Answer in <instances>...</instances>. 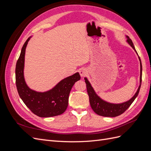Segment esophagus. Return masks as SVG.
<instances>
[{"instance_id": "1", "label": "esophagus", "mask_w": 151, "mask_h": 151, "mask_svg": "<svg viewBox=\"0 0 151 151\" xmlns=\"http://www.w3.org/2000/svg\"><path fill=\"white\" fill-rule=\"evenodd\" d=\"M79 74L81 75V77H84L87 74H88V72H87V70L86 69H84V68H83V69H81L80 71H79Z\"/></svg>"}]
</instances>
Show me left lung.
<instances>
[{"label":"left lung","instance_id":"left-lung-1","mask_svg":"<svg viewBox=\"0 0 151 151\" xmlns=\"http://www.w3.org/2000/svg\"><path fill=\"white\" fill-rule=\"evenodd\" d=\"M127 38V42L129 43L130 46L133 48L135 50L136 53L138 55L137 52L135 50L134 47V45L133 42L131 40V39L128 36H126ZM139 59L140 60V85L139 86V88L137 91V92L134 94V96L132 97L129 101L126 102L122 103H108L107 101H105L104 100L102 99L96 93L95 91L94 90L93 88L91 86V83L88 79L84 77V80L86 84V88L87 91H88V94L89 98V103L91 104V106L93 110L98 114V115L106 116V117H115L117 116H119L123 113H124L127 109L129 108V106L132 104V103L134 102L135 98L137 96L141 86L142 83V63L140 58L139 57Z\"/></svg>","mask_w":151,"mask_h":151}]
</instances>
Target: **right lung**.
I'll use <instances>...</instances> for the list:
<instances>
[{
  "label": "right lung",
  "instance_id": "obj_1",
  "mask_svg": "<svg viewBox=\"0 0 151 151\" xmlns=\"http://www.w3.org/2000/svg\"><path fill=\"white\" fill-rule=\"evenodd\" d=\"M31 36L26 41L21 49L16 66V84L22 101L35 115L46 118L60 115L68 106V96L76 82L81 79L79 72L60 81L49 91L37 92L26 84L24 77V57L26 46Z\"/></svg>",
  "mask_w": 151,
  "mask_h": 151
}]
</instances>
